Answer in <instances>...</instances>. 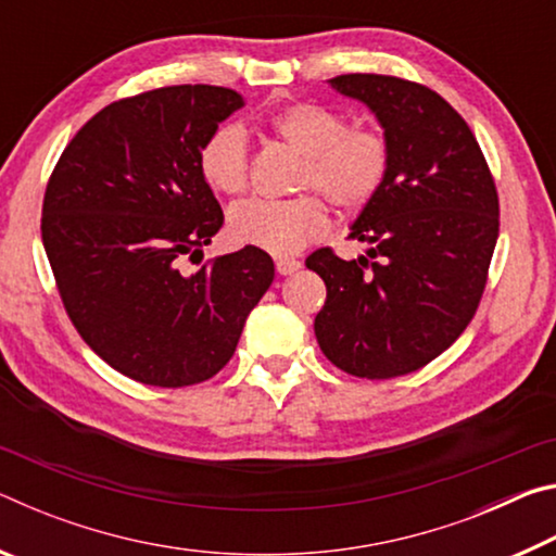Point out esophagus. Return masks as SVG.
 Segmentation results:
<instances>
[{"mask_svg":"<svg viewBox=\"0 0 556 556\" xmlns=\"http://www.w3.org/2000/svg\"><path fill=\"white\" fill-rule=\"evenodd\" d=\"M275 265H277V271H279V275H294V271H299L301 269V262L299 260H294V257H279L277 262H275Z\"/></svg>","mask_w":556,"mask_h":556,"instance_id":"esophagus-1","label":"esophagus"}]
</instances>
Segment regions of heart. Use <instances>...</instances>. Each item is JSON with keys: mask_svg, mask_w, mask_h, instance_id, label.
Listing matches in <instances>:
<instances>
[{"mask_svg": "<svg viewBox=\"0 0 556 556\" xmlns=\"http://www.w3.org/2000/svg\"><path fill=\"white\" fill-rule=\"evenodd\" d=\"M271 135L301 154L296 186L316 188L336 208L363 211L382 191L390 174V142L380 129L348 125L341 112L316 102H289L267 119ZM199 168L213 191L244 193L250 181L248 137L238 125L215 127L199 152ZM328 228V211L316 193L296 199H252L228 213L232 242L291 255L321 238Z\"/></svg>", "mask_w": 556, "mask_h": 556, "instance_id": "obj_1", "label": "heart"}]
</instances>
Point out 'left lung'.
Wrapping results in <instances>:
<instances>
[{
  "mask_svg": "<svg viewBox=\"0 0 556 556\" xmlns=\"http://www.w3.org/2000/svg\"><path fill=\"white\" fill-rule=\"evenodd\" d=\"M328 83L375 112L392 162L351 228L368 255L348 262L321 248L306 257L326 281L316 341L348 375L400 378L444 353L481 304L501 228L495 181L473 131L439 92L375 73Z\"/></svg>",
  "mask_w": 556,
  "mask_h": 556,
  "instance_id": "obj_1",
  "label": "left lung"
}]
</instances>
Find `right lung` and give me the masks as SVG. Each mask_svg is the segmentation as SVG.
Instances as JSON below:
<instances>
[{
  "instance_id": "add662e5",
  "label": "right lung",
  "mask_w": 556,
  "mask_h": 556,
  "mask_svg": "<svg viewBox=\"0 0 556 556\" xmlns=\"http://www.w3.org/2000/svg\"><path fill=\"white\" fill-rule=\"evenodd\" d=\"M242 105L218 86L110 102L46 186L41 238L65 312L102 361L142 384L188 388L220 372L275 279L271 257L248 244L181 271L223 225L199 152Z\"/></svg>"
}]
</instances>
